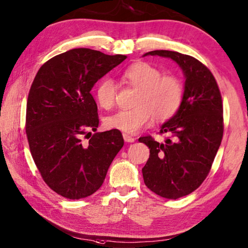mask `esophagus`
Masks as SVG:
<instances>
[{
    "instance_id": "esophagus-1",
    "label": "esophagus",
    "mask_w": 248,
    "mask_h": 248,
    "mask_svg": "<svg viewBox=\"0 0 248 248\" xmlns=\"http://www.w3.org/2000/svg\"><path fill=\"white\" fill-rule=\"evenodd\" d=\"M123 136H124V139L125 142H135V140H136L135 137L128 135V133H124Z\"/></svg>"
}]
</instances>
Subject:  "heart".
Instances as JSON below:
<instances>
[{
	"label": "heart",
	"instance_id": "heart-1",
	"mask_svg": "<svg viewBox=\"0 0 248 248\" xmlns=\"http://www.w3.org/2000/svg\"><path fill=\"white\" fill-rule=\"evenodd\" d=\"M125 82L138 89L133 106L129 110H120L107 117L105 127L125 133H137L150 124L152 117L156 121H166L173 117L183 100V85L178 77L163 75L159 68L148 62H137L125 69ZM118 87L110 78L97 85L95 98L100 108L109 110L116 104Z\"/></svg>",
	"mask_w": 248,
	"mask_h": 248
}]
</instances>
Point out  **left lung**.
Returning <instances> with one entry per match:
<instances>
[{
  "instance_id": "1",
  "label": "left lung",
  "mask_w": 248,
  "mask_h": 248,
  "mask_svg": "<svg viewBox=\"0 0 248 248\" xmlns=\"http://www.w3.org/2000/svg\"><path fill=\"white\" fill-rule=\"evenodd\" d=\"M145 55L171 58L186 75L182 104L159 132L170 133L172 139L160 143L151 136L139 138L150 148L142 169L145 186L162 198L176 200L196 190L210 173L223 138L222 96L211 70L190 55L171 50Z\"/></svg>"
}]
</instances>
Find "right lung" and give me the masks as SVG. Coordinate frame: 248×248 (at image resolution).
Returning <instances> with one entry per match:
<instances>
[{"instance_id": "right-lung-1", "label": "right lung", "mask_w": 248, "mask_h": 248, "mask_svg": "<svg viewBox=\"0 0 248 248\" xmlns=\"http://www.w3.org/2000/svg\"><path fill=\"white\" fill-rule=\"evenodd\" d=\"M125 58L70 49L43 64L31 86L25 123L30 150L44 182L66 199L95 193L123 148L119 130L96 132L99 117L90 90Z\"/></svg>"}]
</instances>
